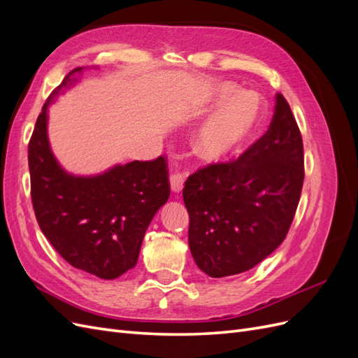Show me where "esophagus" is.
<instances>
[{"mask_svg":"<svg viewBox=\"0 0 358 358\" xmlns=\"http://www.w3.org/2000/svg\"><path fill=\"white\" fill-rule=\"evenodd\" d=\"M183 182H185V176L180 175V173H173L170 176V188L173 192L179 194L183 188Z\"/></svg>","mask_w":358,"mask_h":358,"instance_id":"34e87169","label":"esophagus"}]
</instances>
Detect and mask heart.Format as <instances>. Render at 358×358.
Returning a JSON list of instances; mask_svg holds the SVG:
<instances>
[{"mask_svg":"<svg viewBox=\"0 0 358 358\" xmlns=\"http://www.w3.org/2000/svg\"><path fill=\"white\" fill-rule=\"evenodd\" d=\"M218 107L199 127L192 145L199 158L215 162L230 155L252 134L262 115L263 103L252 91L239 90L231 83H218L210 94V106Z\"/></svg>","mask_w":358,"mask_h":358,"instance_id":"heart-1","label":"heart"}]
</instances>
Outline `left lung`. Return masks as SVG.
<instances>
[{
    "mask_svg": "<svg viewBox=\"0 0 358 358\" xmlns=\"http://www.w3.org/2000/svg\"><path fill=\"white\" fill-rule=\"evenodd\" d=\"M297 122L276 94L266 134L233 162L197 170L182 191L194 262L212 278L246 272L284 242L300 200L305 167Z\"/></svg>",
    "mask_w": 358,
    "mask_h": 358,
    "instance_id": "1",
    "label": "left lung"
}]
</instances>
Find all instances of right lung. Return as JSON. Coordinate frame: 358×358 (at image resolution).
I'll list each match as a JSON object with an SVG mask.
<instances>
[{"instance_id":"right-lung-1","label":"right lung","mask_w":358,"mask_h":358,"mask_svg":"<svg viewBox=\"0 0 358 358\" xmlns=\"http://www.w3.org/2000/svg\"><path fill=\"white\" fill-rule=\"evenodd\" d=\"M82 71L64 78L37 117L28 145L31 199L43 234L69 264L115 279L136 266L146 229L170 196L167 162L131 161L95 176L59 166L48 138V109Z\"/></svg>"}]
</instances>
